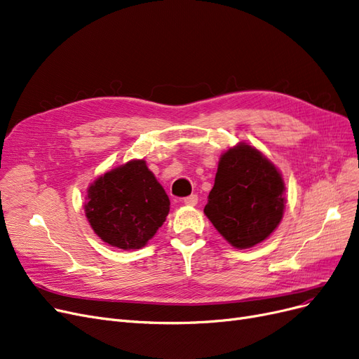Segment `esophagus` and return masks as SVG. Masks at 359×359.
Instances as JSON below:
<instances>
[{"mask_svg": "<svg viewBox=\"0 0 359 359\" xmlns=\"http://www.w3.org/2000/svg\"><path fill=\"white\" fill-rule=\"evenodd\" d=\"M183 203H184V205H189V207H194V205H196V203H198V195H189V196H187L183 200Z\"/></svg>", "mask_w": 359, "mask_h": 359, "instance_id": "34e87169", "label": "esophagus"}]
</instances>
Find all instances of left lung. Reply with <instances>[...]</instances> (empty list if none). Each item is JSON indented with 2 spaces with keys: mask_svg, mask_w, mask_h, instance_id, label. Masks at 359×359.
<instances>
[{
  "mask_svg": "<svg viewBox=\"0 0 359 359\" xmlns=\"http://www.w3.org/2000/svg\"><path fill=\"white\" fill-rule=\"evenodd\" d=\"M283 175L255 146L223 152L204 213L232 247L245 250L278 228L285 210Z\"/></svg>",
  "mask_w": 359,
  "mask_h": 359,
  "instance_id": "8db88e82",
  "label": "left lung"
}]
</instances>
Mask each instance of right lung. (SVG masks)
<instances>
[{
    "instance_id": "1",
    "label": "right lung",
    "mask_w": 359,
    "mask_h": 359,
    "mask_svg": "<svg viewBox=\"0 0 359 359\" xmlns=\"http://www.w3.org/2000/svg\"><path fill=\"white\" fill-rule=\"evenodd\" d=\"M86 200L93 231L103 243L121 250L144 247L170 211L168 196L144 159L106 171L90 184Z\"/></svg>"
}]
</instances>
